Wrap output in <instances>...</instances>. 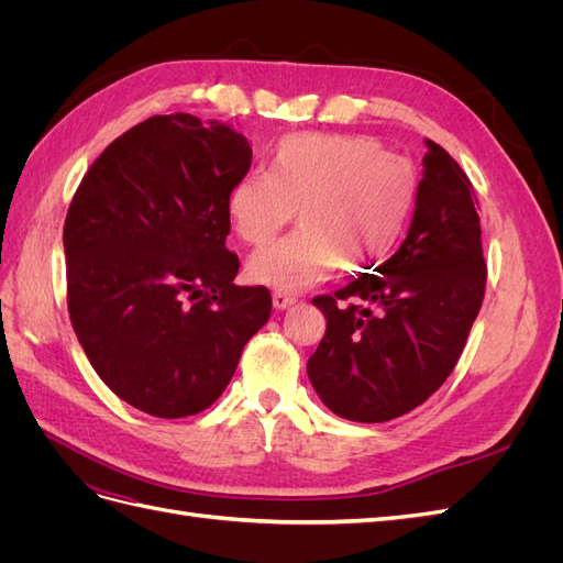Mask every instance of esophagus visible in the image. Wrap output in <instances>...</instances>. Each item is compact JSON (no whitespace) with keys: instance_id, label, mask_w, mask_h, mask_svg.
I'll return each mask as SVG.
<instances>
[{"instance_id":"34e87169","label":"esophagus","mask_w":563,"mask_h":563,"mask_svg":"<svg viewBox=\"0 0 563 563\" xmlns=\"http://www.w3.org/2000/svg\"><path fill=\"white\" fill-rule=\"evenodd\" d=\"M294 302H296V298H294V296L282 294V291H277L275 296H272V305H275L277 310H286V308H291Z\"/></svg>"}]
</instances>
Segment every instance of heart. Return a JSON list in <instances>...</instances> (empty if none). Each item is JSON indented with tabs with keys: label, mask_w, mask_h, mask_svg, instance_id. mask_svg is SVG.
<instances>
[{
	"label": "heart",
	"mask_w": 563,
	"mask_h": 563,
	"mask_svg": "<svg viewBox=\"0 0 563 563\" xmlns=\"http://www.w3.org/2000/svg\"><path fill=\"white\" fill-rule=\"evenodd\" d=\"M413 162L364 135L291 133L272 152L269 174L249 172L228 192L232 230L265 244L298 211L300 230L255 251L253 284L302 291L331 269L364 275L399 244L418 201Z\"/></svg>",
	"instance_id": "heart-1"
}]
</instances>
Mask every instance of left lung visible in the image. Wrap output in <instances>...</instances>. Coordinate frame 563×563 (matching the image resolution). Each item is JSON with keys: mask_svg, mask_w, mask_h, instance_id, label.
<instances>
[{"mask_svg": "<svg viewBox=\"0 0 563 563\" xmlns=\"http://www.w3.org/2000/svg\"><path fill=\"white\" fill-rule=\"evenodd\" d=\"M428 155L411 228L378 275L312 302L327 317L308 376L331 411L385 422L428 401L463 354L482 310L486 263L472 183L449 152Z\"/></svg>", "mask_w": 563, "mask_h": 563, "instance_id": "8db88e82", "label": "left lung"}]
</instances>
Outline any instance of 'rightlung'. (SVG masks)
<instances>
[{
  "instance_id": "obj_1",
  "label": "right lung",
  "mask_w": 563,
  "mask_h": 563,
  "mask_svg": "<svg viewBox=\"0 0 563 563\" xmlns=\"http://www.w3.org/2000/svg\"><path fill=\"white\" fill-rule=\"evenodd\" d=\"M251 145L230 124L155 114L112 141L67 209V310L119 399L157 418L209 408L272 312L232 284L228 192Z\"/></svg>"
}]
</instances>
